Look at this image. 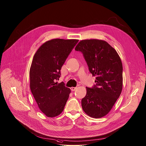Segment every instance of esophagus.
Segmentation results:
<instances>
[{
    "mask_svg": "<svg viewBox=\"0 0 146 146\" xmlns=\"http://www.w3.org/2000/svg\"><path fill=\"white\" fill-rule=\"evenodd\" d=\"M76 87H71L70 89L71 90V91H75L76 89Z\"/></svg>",
    "mask_w": 146,
    "mask_h": 146,
    "instance_id": "esophagus-1",
    "label": "esophagus"
}]
</instances>
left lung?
Here are the masks:
<instances>
[{
	"mask_svg": "<svg viewBox=\"0 0 146 146\" xmlns=\"http://www.w3.org/2000/svg\"><path fill=\"white\" fill-rule=\"evenodd\" d=\"M75 50L83 54L89 72L96 76V85L86 87L82 100L84 111L93 118H101L112 109L123 89V64L116 51L107 42L98 39L83 40Z\"/></svg>",
	"mask_w": 146,
	"mask_h": 146,
	"instance_id": "obj_1",
	"label": "left lung"
}]
</instances>
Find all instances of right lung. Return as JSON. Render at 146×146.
Wrapping results in <instances>:
<instances>
[{"instance_id":"obj_1","label":"right lung","mask_w":146,"mask_h":146,"mask_svg":"<svg viewBox=\"0 0 146 146\" xmlns=\"http://www.w3.org/2000/svg\"><path fill=\"white\" fill-rule=\"evenodd\" d=\"M77 39H54L44 42L35 53L30 69V87L39 109L47 117L62 113L71 93L64 83L56 82Z\"/></svg>"}]
</instances>
